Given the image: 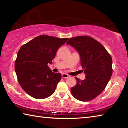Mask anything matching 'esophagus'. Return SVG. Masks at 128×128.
Wrapping results in <instances>:
<instances>
[{
	"label": "esophagus",
	"mask_w": 128,
	"mask_h": 128,
	"mask_svg": "<svg viewBox=\"0 0 128 128\" xmlns=\"http://www.w3.org/2000/svg\"><path fill=\"white\" fill-rule=\"evenodd\" d=\"M68 77H69V76L67 74H66V73H62V77L64 78H66Z\"/></svg>",
	"instance_id": "esophagus-1"
}]
</instances>
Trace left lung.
Listing matches in <instances>:
<instances>
[{
  "label": "left lung",
  "mask_w": 128,
  "mask_h": 128,
  "mask_svg": "<svg viewBox=\"0 0 128 128\" xmlns=\"http://www.w3.org/2000/svg\"><path fill=\"white\" fill-rule=\"evenodd\" d=\"M79 54L85 78L75 77L77 84L70 88L71 93L78 100H92L100 94L109 82L112 74L111 55L100 43L88 36L73 37L66 42Z\"/></svg>",
  "instance_id": "8db88e82"
}]
</instances>
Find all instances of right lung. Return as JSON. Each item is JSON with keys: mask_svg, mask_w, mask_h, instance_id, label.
<instances>
[{"mask_svg": "<svg viewBox=\"0 0 128 128\" xmlns=\"http://www.w3.org/2000/svg\"><path fill=\"white\" fill-rule=\"evenodd\" d=\"M68 39L42 35L21 47L14 69L19 84L27 94L42 99L54 92L62 74L52 72L47 64L52 63L58 50Z\"/></svg>", "mask_w": 128, "mask_h": 128, "instance_id": "obj_1", "label": "right lung"}]
</instances>
